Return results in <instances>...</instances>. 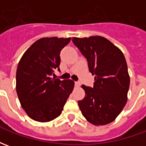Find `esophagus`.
<instances>
[{"label":"esophagus","mask_w":146,"mask_h":146,"mask_svg":"<svg viewBox=\"0 0 146 146\" xmlns=\"http://www.w3.org/2000/svg\"><path fill=\"white\" fill-rule=\"evenodd\" d=\"M75 86L76 87H80V82H79V81H75Z\"/></svg>","instance_id":"obj_1"}]
</instances>
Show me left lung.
Instances as JSON below:
<instances>
[{"instance_id": "left-lung-1", "label": "left lung", "mask_w": 146, "mask_h": 146, "mask_svg": "<svg viewBox=\"0 0 146 146\" xmlns=\"http://www.w3.org/2000/svg\"><path fill=\"white\" fill-rule=\"evenodd\" d=\"M87 58L89 71L95 75L93 88L82 85L84 99L78 101L86 119L94 125L113 122L127 101L130 76L123 52L100 36L72 39Z\"/></svg>"}]
</instances>
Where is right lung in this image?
<instances>
[{"label": "right lung", "mask_w": 146, "mask_h": 146, "mask_svg": "<svg viewBox=\"0 0 146 146\" xmlns=\"http://www.w3.org/2000/svg\"><path fill=\"white\" fill-rule=\"evenodd\" d=\"M69 38L44 37L25 51L16 71V92L22 107L31 119L49 122L60 115L72 93V80L51 78L59 70L60 51Z\"/></svg>", "instance_id": "1"}]
</instances>
